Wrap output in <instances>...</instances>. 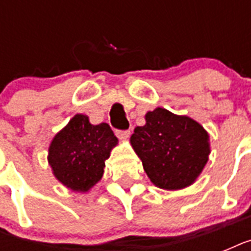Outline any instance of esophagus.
Here are the masks:
<instances>
[{"label":"esophagus","mask_w":251,"mask_h":251,"mask_svg":"<svg viewBox=\"0 0 251 251\" xmlns=\"http://www.w3.org/2000/svg\"><path fill=\"white\" fill-rule=\"evenodd\" d=\"M116 135L120 139H127L130 137V130H116Z\"/></svg>","instance_id":"esophagus-1"}]
</instances>
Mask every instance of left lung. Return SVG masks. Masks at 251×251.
Here are the masks:
<instances>
[{
	"label": "left lung",
	"instance_id": "8db88e82",
	"mask_svg": "<svg viewBox=\"0 0 251 251\" xmlns=\"http://www.w3.org/2000/svg\"><path fill=\"white\" fill-rule=\"evenodd\" d=\"M145 172L156 186L183 189L194 182L210 155L208 134L198 122L156 108L130 138Z\"/></svg>",
	"mask_w": 251,
	"mask_h": 251
}]
</instances>
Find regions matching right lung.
Masks as SVG:
<instances>
[{
  "label": "right lung",
  "instance_id": "right-lung-1",
  "mask_svg": "<svg viewBox=\"0 0 251 251\" xmlns=\"http://www.w3.org/2000/svg\"><path fill=\"white\" fill-rule=\"evenodd\" d=\"M118 139L108 124L91 125L75 114L53 138L49 164L58 181L74 191H87L102 177L105 160Z\"/></svg>",
  "mask_w": 251,
  "mask_h": 251
}]
</instances>
